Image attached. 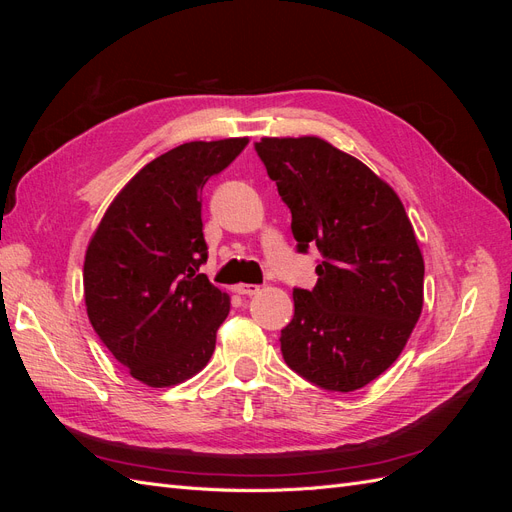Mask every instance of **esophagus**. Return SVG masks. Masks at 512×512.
Masks as SVG:
<instances>
[{"label":"esophagus","instance_id":"1","mask_svg":"<svg viewBox=\"0 0 512 512\" xmlns=\"http://www.w3.org/2000/svg\"><path fill=\"white\" fill-rule=\"evenodd\" d=\"M260 290V286L256 284H237L235 286V292L241 294V297H252V294H256Z\"/></svg>","mask_w":512,"mask_h":512}]
</instances>
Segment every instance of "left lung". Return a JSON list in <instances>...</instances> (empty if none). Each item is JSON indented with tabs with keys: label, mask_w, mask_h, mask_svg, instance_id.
<instances>
[{
	"label": "left lung",
	"mask_w": 512,
	"mask_h": 512,
	"mask_svg": "<svg viewBox=\"0 0 512 512\" xmlns=\"http://www.w3.org/2000/svg\"><path fill=\"white\" fill-rule=\"evenodd\" d=\"M256 151L299 252H322L316 286L292 292L284 361L327 391L363 389L397 361L423 309L425 262L408 213L374 170L318 136H267Z\"/></svg>",
	"instance_id": "8db88e82"
}]
</instances>
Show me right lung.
<instances>
[{
	"mask_svg": "<svg viewBox=\"0 0 512 512\" xmlns=\"http://www.w3.org/2000/svg\"><path fill=\"white\" fill-rule=\"evenodd\" d=\"M247 143L222 138L166 151L123 185L87 245L91 327L130 376L153 389L196 376L230 312L228 294L200 273V194Z\"/></svg>",
	"mask_w": 512,
	"mask_h": 512,
	"instance_id": "obj_1",
	"label": "right lung"
}]
</instances>
